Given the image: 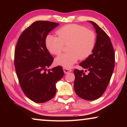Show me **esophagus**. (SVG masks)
Wrapping results in <instances>:
<instances>
[{
	"label": "esophagus",
	"mask_w": 127,
	"mask_h": 127,
	"mask_svg": "<svg viewBox=\"0 0 127 127\" xmlns=\"http://www.w3.org/2000/svg\"><path fill=\"white\" fill-rule=\"evenodd\" d=\"M63 70H64V72L65 74L68 73H69L72 71L71 69H68V68H63Z\"/></svg>",
	"instance_id": "obj_1"
}]
</instances>
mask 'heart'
I'll return each mask as SVG.
<instances>
[{"label": "heart", "mask_w": 127, "mask_h": 127, "mask_svg": "<svg viewBox=\"0 0 127 127\" xmlns=\"http://www.w3.org/2000/svg\"><path fill=\"white\" fill-rule=\"evenodd\" d=\"M58 37L49 34L45 40V44L49 53L59 55L64 44L69 42L68 53L62 54L55 59L58 65L69 68L78 60L89 57L93 51L96 42V35L91 30L76 24L65 25L58 30Z\"/></svg>", "instance_id": "b5f03b06"}]
</instances>
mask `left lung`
I'll use <instances>...</instances> for the list:
<instances>
[{
    "label": "left lung",
    "instance_id": "left-lung-1",
    "mask_svg": "<svg viewBox=\"0 0 127 127\" xmlns=\"http://www.w3.org/2000/svg\"><path fill=\"white\" fill-rule=\"evenodd\" d=\"M89 22L97 34L95 45L92 54L79 64L84 70H74V88L79 97L91 101L100 97L106 89L114 68L115 53L105 32L96 23Z\"/></svg>",
    "mask_w": 127,
    "mask_h": 127
}]
</instances>
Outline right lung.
Segmentation results:
<instances>
[{
	"label": "right lung",
	"instance_id": "add662e5",
	"mask_svg": "<svg viewBox=\"0 0 127 127\" xmlns=\"http://www.w3.org/2000/svg\"><path fill=\"white\" fill-rule=\"evenodd\" d=\"M58 25L49 21H36L23 32L17 43L14 52L17 76L24 94L36 103L46 102L54 97L56 83L64 75L61 66L46 72L54 59L47 50L45 40Z\"/></svg>",
	"mask_w": 127,
	"mask_h": 127
}]
</instances>
